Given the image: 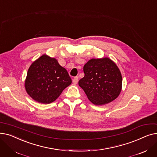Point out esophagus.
I'll return each instance as SVG.
<instances>
[{
  "mask_svg": "<svg viewBox=\"0 0 157 157\" xmlns=\"http://www.w3.org/2000/svg\"><path fill=\"white\" fill-rule=\"evenodd\" d=\"M72 82H73L74 85H76L78 83V76L74 77L73 80H72Z\"/></svg>",
  "mask_w": 157,
  "mask_h": 157,
  "instance_id": "1",
  "label": "esophagus"
}]
</instances>
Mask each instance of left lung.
Instances as JSON below:
<instances>
[{
	"mask_svg": "<svg viewBox=\"0 0 157 157\" xmlns=\"http://www.w3.org/2000/svg\"><path fill=\"white\" fill-rule=\"evenodd\" d=\"M83 72L85 76L78 84L94 104H108L118 97L122 88L121 74L109 58L90 59L84 65Z\"/></svg>",
	"mask_w": 157,
	"mask_h": 157,
	"instance_id": "1",
	"label": "left lung"
}]
</instances>
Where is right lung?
Masks as SVG:
<instances>
[{
  "label": "right lung",
  "mask_w": 157,
  "mask_h": 157,
  "mask_svg": "<svg viewBox=\"0 0 157 157\" xmlns=\"http://www.w3.org/2000/svg\"><path fill=\"white\" fill-rule=\"evenodd\" d=\"M72 83L69 74L55 58L44 54L28 70L25 88L29 95L41 104H49Z\"/></svg>",
  "instance_id": "right-lung-1"
}]
</instances>
